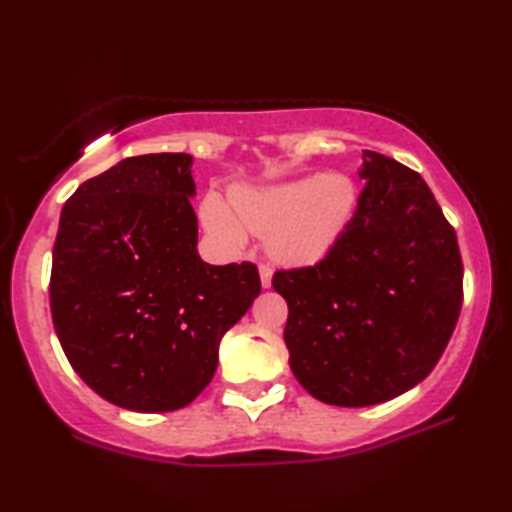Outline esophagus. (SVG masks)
I'll return each mask as SVG.
<instances>
[{"label": "esophagus", "instance_id": "34e87169", "mask_svg": "<svg viewBox=\"0 0 512 512\" xmlns=\"http://www.w3.org/2000/svg\"><path fill=\"white\" fill-rule=\"evenodd\" d=\"M259 280H262V287L268 289L271 287V280H273V268L268 264H259Z\"/></svg>", "mask_w": 512, "mask_h": 512}]
</instances>
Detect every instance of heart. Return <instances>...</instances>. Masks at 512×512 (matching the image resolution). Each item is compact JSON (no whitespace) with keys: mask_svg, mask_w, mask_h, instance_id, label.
Segmentation results:
<instances>
[{"mask_svg":"<svg viewBox=\"0 0 512 512\" xmlns=\"http://www.w3.org/2000/svg\"><path fill=\"white\" fill-rule=\"evenodd\" d=\"M234 212L221 198L207 196L203 203V221L216 239L232 248L246 244V228L268 235L271 253L287 264H316L348 228L357 187L343 173L305 176L289 183L239 189L232 194Z\"/></svg>","mask_w":512,"mask_h":512,"instance_id":"b5f03b06","label":"heart"}]
</instances>
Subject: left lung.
Listing matches in <instances>:
<instances>
[{
    "instance_id": "obj_1",
    "label": "left lung",
    "mask_w": 512,
    "mask_h": 512,
    "mask_svg": "<svg viewBox=\"0 0 512 512\" xmlns=\"http://www.w3.org/2000/svg\"><path fill=\"white\" fill-rule=\"evenodd\" d=\"M348 228L314 266L277 271L302 388L334 406L402 395L443 357L463 305L456 232L420 173L363 151Z\"/></svg>"
}]
</instances>
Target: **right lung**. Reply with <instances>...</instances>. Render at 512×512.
Returning a JSON list of instances; mask_svg holds the SVG:
<instances>
[{
  "instance_id": "right-lung-1",
  "label": "right lung",
  "mask_w": 512,
  "mask_h": 512,
  "mask_svg": "<svg viewBox=\"0 0 512 512\" xmlns=\"http://www.w3.org/2000/svg\"><path fill=\"white\" fill-rule=\"evenodd\" d=\"M192 162L126 158L85 180L60 212L49 282L58 341L76 375L128 411L194 402L223 334L262 289L255 264L198 255Z\"/></svg>"
}]
</instances>
